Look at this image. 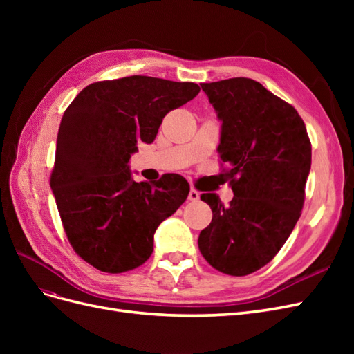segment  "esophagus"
I'll return each mask as SVG.
<instances>
[{
    "label": "esophagus",
    "mask_w": 354,
    "mask_h": 354,
    "mask_svg": "<svg viewBox=\"0 0 354 354\" xmlns=\"http://www.w3.org/2000/svg\"><path fill=\"white\" fill-rule=\"evenodd\" d=\"M199 192L198 190H195V189H190V192H189V201H198L199 199Z\"/></svg>",
    "instance_id": "obj_1"
}]
</instances>
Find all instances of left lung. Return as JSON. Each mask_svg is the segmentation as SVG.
Listing matches in <instances>:
<instances>
[{"instance_id": "left-lung-1", "label": "left lung", "mask_w": 354, "mask_h": 354, "mask_svg": "<svg viewBox=\"0 0 354 354\" xmlns=\"http://www.w3.org/2000/svg\"><path fill=\"white\" fill-rule=\"evenodd\" d=\"M221 121L218 153L227 164L233 199H201L212 220L199 251L230 276L254 273L273 260L301 216L312 145L301 116L260 82L230 78L201 84Z\"/></svg>"}]
</instances>
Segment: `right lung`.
<instances>
[{
  "instance_id": "obj_1",
  "label": "right lung",
  "mask_w": 354,
  "mask_h": 354,
  "mask_svg": "<svg viewBox=\"0 0 354 354\" xmlns=\"http://www.w3.org/2000/svg\"><path fill=\"white\" fill-rule=\"evenodd\" d=\"M195 82L133 75L85 87L63 113L50 186L66 236L84 261L106 273L142 266L153 234L189 195L178 174L133 180L137 143H152L164 116L196 97Z\"/></svg>"
}]
</instances>
